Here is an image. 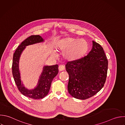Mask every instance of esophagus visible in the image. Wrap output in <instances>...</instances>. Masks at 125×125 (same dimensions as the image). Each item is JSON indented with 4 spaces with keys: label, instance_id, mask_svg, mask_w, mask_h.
<instances>
[{
    "label": "esophagus",
    "instance_id": "obj_1",
    "mask_svg": "<svg viewBox=\"0 0 125 125\" xmlns=\"http://www.w3.org/2000/svg\"><path fill=\"white\" fill-rule=\"evenodd\" d=\"M64 66L62 65H60L59 66V70L60 71H63L64 69Z\"/></svg>",
    "mask_w": 125,
    "mask_h": 125
}]
</instances>
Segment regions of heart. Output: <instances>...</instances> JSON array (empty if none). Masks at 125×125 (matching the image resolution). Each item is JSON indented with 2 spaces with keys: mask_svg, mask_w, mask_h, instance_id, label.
Listing matches in <instances>:
<instances>
[{
  "mask_svg": "<svg viewBox=\"0 0 125 125\" xmlns=\"http://www.w3.org/2000/svg\"><path fill=\"white\" fill-rule=\"evenodd\" d=\"M58 50L63 52V55L68 61H76L83 57L88 49L87 42L84 39L69 37L60 40L57 43Z\"/></svg>",
  "mask_w": 125,
  "mask_h": 125,
  "instance_id": "obj_1",
  "label": "heart"
}]
</instances>
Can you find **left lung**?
<instances>
[{
  "mask_svg": "<svg viewBox=\"0 0 125 125\" xmlns=\"http://www.w3.org/2000/svg\"><path fill=\"white\" fill-rule=\"evenodd\" d=\"M91 50L87 56L65 65L69 75V93L74 98L85 100L98 93L105 82L108 61L103 47L92 41Z\"/></svg>",
  "mask_w": 125,
  "mask_h": 125,
  "instance_id": "1",
  "label": "left lung"
}]
</instances>
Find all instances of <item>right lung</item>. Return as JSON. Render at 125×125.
<instances>
[{
    "instance_id": "1",
    "label": "right lung",
    "mask_w": 125,
    "mask_h": 125,
    "mask_svg": "<svg viewBox=\"0 0 125 125\" xmlns=\"http://www.w3.org/2000/svg\"><path fill=\"white\" fill-rule=\"evenodd\" d=\"M43 39L39 35H32L25 39L18 46L13 55L12 73L19 91L24 96L34 99H42L48 93L51 83L59 72L58 65L45 66L40 77L37 87L32 90L26 88L21 83L19 68V62L21 55L26 46L43 42Z\"/></svg>"
}]
</instances>
